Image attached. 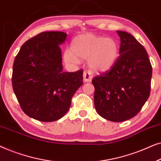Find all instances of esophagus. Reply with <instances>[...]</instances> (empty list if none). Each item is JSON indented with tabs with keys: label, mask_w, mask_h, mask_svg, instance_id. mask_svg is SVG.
<instances>
[{
	"label": "esophagus",
	"mask_w": 161,
	"mask_h": 161,
	"mask_svg": "<svg viewBox=\"0 0 161 161\" xmlns=\"http://www.w3.org/2000/svg\"><path fill=\"white\" fill-rule=\"evenodd\" d=\"M83 80H84L85 82H91L92 80V78H93V75H92L91 72L86 70V71H84V72H83Z\"/></svg>",
	"instance_id": "esophagus-1"
}]
</instances>
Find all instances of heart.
Masks as SVG:
<instances>
[{
  "instance_id": "heart-1",
  "label": "heart",
  "mask_w": 161,
  "mask_h": 161,
  "mask_svg": "<svg viewBox=\"0 0 161 161\" xmlns=\"http://www.w3.org/2000/svg\"><path fill=\"white\" fill-rule=\"evenodd\" d=\"M118 56V45L114 39L85 34L79 35L73 39L71 51H66L64 58L68 63L89 60L91 68L104 72L114 67Z\"/></svg>"
}]
</instances>
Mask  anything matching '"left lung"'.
I'll return each mask as SVG.
<instances>
[{
	"label": "left lung",
	"mask_w": 161,
	"mask_h": 161,
	"mask_svg": "<svg viewBox=\"0 0 161 161\" xmlns=\"http://www.w3.org/2000/svg\"><path fill=\"white\" fill-rule=\"evenodd\" d=\"M120 56L108 71L92 79L94 106L105 119L119 122L133 118L150 94L153 69L148 54L131 34L117 31Z\"/></svg>",
	"instance_id": "obj_1"
}]
</instances>
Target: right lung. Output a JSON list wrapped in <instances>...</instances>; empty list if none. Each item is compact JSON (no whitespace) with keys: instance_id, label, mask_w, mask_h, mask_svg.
Instances as JSON below:
<instances>
[{"instance_id":"add662e5","label":"right lung","mask_w":161,"mask_h":161,"mask_svg":"<svg viewBox=\"0 0 161 161\" xmlns=\"http://www.w3.org/2000/svg\"><path fill=\"white\" fill-rule=\"evenodd\" d=\"M67 35L42 32L26 41L14 58L13 91L23 111L34 119L53 122L63 117L83 84V69L62 71L58 45L67 40Z\"/></svg>"}]
</instances>
